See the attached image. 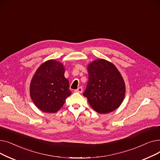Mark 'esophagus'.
I'll use <instances>...</instances> for the list:
<instances>
[{"mask_svg":"<svg viewBox=\"0 0 160 160\" xmlns=\"http://www.w3.org/2000/svg\"><path fill=\"white\" fill-rule=\"evenodd\" d=\"M74 91L78 92V93H82L83 92V89L82 88H78L77 89H76Z\"/></svg>","mask_w":160,"mask_h":160,"instance_id":"34e87169","label":"esophagus"}]
</instances>
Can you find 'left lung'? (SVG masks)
Masks as SVG:
<instances>
[{
    "label": "left lung",
    "instance_id": "obj_1",
    "mask_svg": "<svg viewBox=\"0 0 160 160\" xmlns=\"http://www.w3.org/2000/svg\"><path fill=\"white\" fill-rule=\"evenodd\" d=\"M89 80L83 96L93 110L105 114L113 112L123 102L126 85L116 66L104 59H97L88 66Z\"/></svg>",
    "mask_w": 160,
    "mask_h": 160
}]
</instances>
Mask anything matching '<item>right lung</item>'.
I'll return each instance as SVG.
<instances>
[{
	"mask_svg": "<svg viewBox=\"0 0 160 160\" xmlns=\"http://www.w3.org/2000/svg\"><path fill=\"white\" fill-rule=\"evenodd\" d=\"M64 65L48 60L36 70L30 84V95L33 104L41 112H57L71 95L69 82L64 76Z\"/></svg>",
	"mask_w": 160,
	"mask_h": 160,
	"instance_id": "right-lung-1",
	"label": "right lung"
}]
</instances>
